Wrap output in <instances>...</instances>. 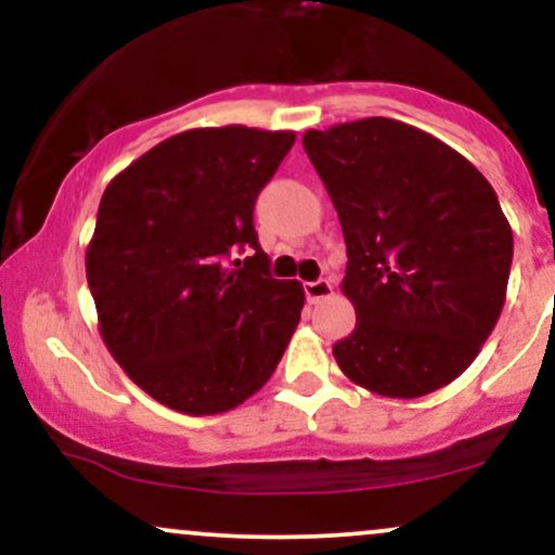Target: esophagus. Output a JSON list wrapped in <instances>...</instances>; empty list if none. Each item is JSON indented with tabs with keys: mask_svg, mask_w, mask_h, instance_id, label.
I'll use <instances>...</instances> for the list:
<instances>
[{
	"mask_svg": "<svg viewBox=\"0 0 555 555\" xmlns=\"http://www.w3.org/2000/svg\"><path fill=\"white\" fill-rule=\"evenodd\" d=\"M331 292H334V286H331L328 279H318V282H305V297H308V302H321V299H328Z\"/></svg>",
	"mask_w": 555,
	"mask_h": 555,
	"instance_id": "obj_1",
	"label": "esophagus"
}]
</instances>
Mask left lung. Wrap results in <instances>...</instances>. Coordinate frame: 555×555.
<instances>
[{
	"mask_svg": "<svg viewBox=\"0 0 555 555\" xmlns=\"http://www.w3.org/2000/svg\"><path fill=\"white\" fill-rule=\"evenodd\" d=\"M347 242L358 326L334 344L349 380L391 399L467 371L506 302L514 237L495 190L454 149L386 117L308 130Z\"/></svg>",
	"mask_w": 555,
	"mask_h": 555,
	"instance_id": "obj_1",
	"label": "left lung"
}]
</instances>
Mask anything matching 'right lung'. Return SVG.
<instances>
[{
  "mask_svg": "<svg viewBox=\"0 0 555 555\" xmlns=\"http://www.w3.org/2000/svg\"><path fill=\"white\" fill-rule=\"evenodd\" d=\"M292 145L289 130L201 127L154 145L104 190L86 250L101 339L169 410H234L295 334L302 284L271 276L253 227Z\"/></svg>",
  "mask_w": 555,
  "mask_h": 555,
  "instance_id": "obj_1",
  "label": "right lung"
}]
</instances>
